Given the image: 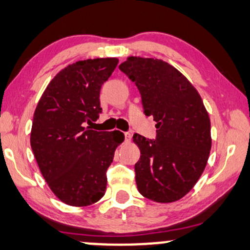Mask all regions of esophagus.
Masks as SVG:
<instances>
[{
  "instance_id": "obj_1",
  "label": "esophagus",
  "mask_w": 250,
  "mask_h": 250,
  "mask_svg": "<svg viewBox=\"0 0 250 250\" xmlns=\"http://www.w3.org/2000/svg\"><path fill=\"white\" fill-rule=\"evenodd\" d=\"M131 137H132V135L130 134V132H125V142H130L131 141Z\"/></svg>"
}]
</instances>
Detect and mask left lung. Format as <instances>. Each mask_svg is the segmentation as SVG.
Listing matches in <instances>:
<instances>
[{"label":"left lung","instance_id":"1","mask_svg":"<svg viewBox=\"0 0 250 250\" xmlns=\"http://www.w3.org/2000/svg\"><path fill=\"white\" fill-rule=\"evenodd\" d=\"M119 68L140 91L144 114L157 122L156 140L132 137L141 151L138 191L159 203L178 201L198 181L211 150V123L200 93L163 60L130 56Z\"/></svg>","mask_w":250,"mask_h":250}]
</instances>
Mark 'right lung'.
I'll return each mask as SVG.
<instances>
[{
	"instance_id": "right-lung-1",
	"label": "right lung",
	"mask_w": 250,
	"mask_h": 250,
	"mask_svg": "<svg viewBox=\"0 0 250 250\" xmlns=\"http://www.w3.org/2000/svg\"><path fill=\"white\" fill-rule=\"evenodd\" d=\"M115 58L69 64L50 81L33 115L31 147L50 190L63 203L87 207L105 195L106 172L125 140L119 130L85 127L102 113L100 88Z\"/></svg>"
}]
</instances>
